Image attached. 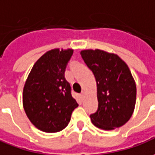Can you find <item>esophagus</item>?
<instances>
[{"mask_svg":"<svg viewBox=\"0 0 155 155\" xmlns=\"http://www.w3.org/2000/svg\"><path fill=\"white\" fill-rule=\"evenodd\" d=\"M84 95H85V92H84V91H82V92L80 94V96H81V98H83V97H84Z\"/></svg>","mask_w":155,"mask_h":155,"instance_id":"34e87169","label":"esophagus"}]
</instances>
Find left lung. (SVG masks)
I'll list each match as a JSON object with an SVG mask.
<instances>
[{"mask_svg":"<svg viewBox=\"0 0 155 155\" xmlns=\"http://www.w3.org/2000/svg\"><path fill=\"white\" fill-rule=\"evenodd\" d=\"M96 81L98 109L90 116L103 130L120 127L130 119L136 103V84L128 66L117 54L101 49L81 52Z\"/></svg>","mask_w":155,"mask_h":155,"instance_id":"8db88e82","label":"left lung"}]
</instances>
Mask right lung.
Here are the masks:
<instances>
[{"label": "right lung", "mask_w": 155, "mask_h": 155, "mask_svg": "<svg viewBox=\"0 0 155 155\" xmlns=\"http://www.w3.org/2000/svg\"><path fill=\"white\" fill-rule=\"evenodd\" d=\"M74 50L54 48L38 59L25 82L23 108L30 122L45 133H57L69 124L78 103L64 72Z\"/></svg>", "instance_id": "add662e5"}]
</instances>
